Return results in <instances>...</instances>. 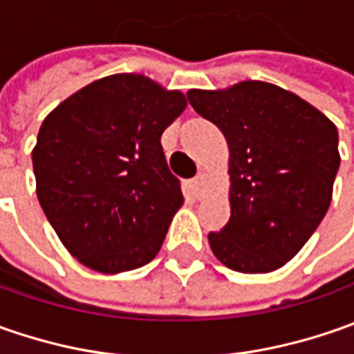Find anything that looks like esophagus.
Masks as SVG:
<instances>
[{
    "instance_id": "34e87169",
    "label": "esophagus",
    "mask_w": 354,
    "mask_h": 354,
    "mask_svg": "<svg viewBox=\"0 0 354 354\" xmlns=\"http://www.w3.org/2000/svg\"><path fill=\"white\" fill-rule=\"evenodd\" d=\"M203 185H205V175L203 173H198L197 177L191 181V189H193V195H201V191H203Z\"/></svg>"
}]
</instances>
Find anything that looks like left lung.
<instances>
[{"mask_svg":"<svg viewBox=\"0 0 354 354\" xmlns=\"http://www.w3.org/2000/svg\"><path fill=\"white\" fill-rule=\"evenodd\" d=\"M228 143L230 221L209 234L230 270L268 274L290 262L323 221L341 156L335 124L297 94L244 80L187 92Z\"/></svg>","mask_w":354,"mask_h":354,"instance_id":"obj_1","label":"left lung"}]
</instances>
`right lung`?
<instances>
[{
    "instance_id": "add662e5",
    "label": "right lung",
    "mask_w": 354,
    "mask_h": 354,
    "mask_svg": "<svg viewBox=\"0 0 354 354\" xmlns=\"http://www.w3.org/2000/svg\"><path fill=\"white\" fill-rule=\"evenodd\" d=\"M185 108L181 90L124 73L90 82L43 120L37 198L80 264L120 274L156 258L185 201L161 133Z\"/></svg>"
}]
</instances>
